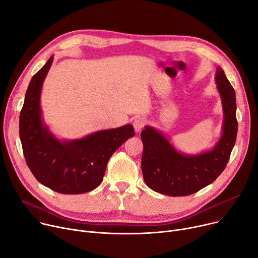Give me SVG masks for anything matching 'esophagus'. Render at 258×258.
I'll use <instances>...</instances> for the list:
<instances>
[{
    "label": "esophagus",
    "instance_id": "1",
    "mask_svg": "<svg viewBox=\"0 0 258 258\" xmlns=\"http://www.w3.org/2000/svg\"><path fill=\"white\" fill-rule=\"evenodd\" d=\"M146 124V120L144 118H136L134 120L133 122V125H134V128H135V132L136 133H139Z\"/></svg>",
    "mask_w": 258,
    "mask_h": 258
}]
</instances>
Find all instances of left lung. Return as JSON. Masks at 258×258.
Instances as JSON below:
<instances>
[{"instance_id":"obj_1","label":"left lung","mask_w":258,"mask_h":258,"mask_svg":"<svg viewBox=\"0 0 258 258\" xmlns=\"http://www.w3.org/2000/svg\"><path fill=\"white\" fill-rule=\"evenodd\" d=\"M215 81L224 122L221 138L212 150L185 154L176 150L159 130L145 126L141 132L142 172L151 190L172 197L187 196L214 182L225 169L237 133L235 92L221 67H217Z\"/></svg>"}]
</instances>
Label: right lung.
<instances>
[{
    "instance_id": "obj_1",
    "label": "right lung",
    "mask_w": 258,
    "mask_h": 258,
    "mask_svg": "<svg viewBox=\"0 0 258 258\" xmlns=\"http://www.w3.org/2000/svg\"><path fill=\"white\" fill-rule=\"evenodd\" d=\"M51 56L33 76L20 115V138L35 178L61 194H83L97 187L112 154L135 136L132 124L98 131L81 139L59 140L42 120L40 95Z\"/></svg>"
}]
</instances>
